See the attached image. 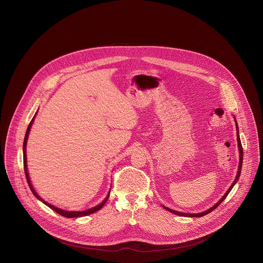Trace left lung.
<instances>
[{
	"mask_svg": "<svg viewBox=\"0 0 263 263\" xmlns=\"http://www.w3.org/2000/svg\"><path fill=\"white\" fill-rule=\"evenodd\" d=\"M234 117V120H235V124H236V130H237V141H238V148H239V166H238V172H237V176H236V178H235V180H234V182L232 183V185L230 186V188L227 190V192L223 194V196L214 204V205H212L211 208H210L209 210H204V211H202V212H199V213H186V212H181V211H177V210H170L168 208H166V206H164V205H161L164 210H167V211H170V212H172V213H174V214H177V215H181V216H187V217H200V216H203V215H206L208 213H210L211 212L212 210H215L224 199H226V197L228 196V194L231 192V190L233 189V187L235 186V184L238 182V180H239V178H240V175H241V170H242V163H243V148H242V144H241V139H240V135H239V128H238V123H237V120H236V118H235V116H233Z\"/></svg>",
	"mask_w": 263,
	"mask_h": 263,
	"instance_id": "1",
	"label": "left lung"
}]
</instances>
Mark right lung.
I'll return each mask as SVG.
<instances>
[{
  "label": "right lung",
  "mask_w": 263,
  "mask_h": 263,
  "mask_svg": "<svg viewBox=\"0 0 263 263\" xmlns=\"http://www.w3.org/2000/svg\"><path fill=\"white\" fill-rule=\"evenodd\" d=\"M37 111H39V109L36 110V112H35V115H34V117L32 118V120H31V122L29 123V125H28V127H27V130H26V133H25V137H24V141H23V163H24V172H25V176H26V180H27V183H28V186H29V188H30V190H31V192L33 193V195L40 200V201H42L44 204H46L47 206H49L50 209H52V210H54L57 213H59V214H61V215H63V216H65V217H68V218H73V217H81V216H86V215H88V214H91V213H93V212H96V211H98V210H101L104 205H105V202H106V200H107V198L109 197V192H110V188H109V190H108V193H107V195H106V197H105V199L100 203V204H98V205H96V206H93V208H91V209H89V210H82V211H73V210H62V209H59V208H57V206H54L53 204H51V203H49L48 201H46L45 199H43L39 194H37V192L35 191V189L33 188V186H32V184H31V181H30V178H29V174H28V168H27V158H26V144H27V139H28V135H29V132H30V129H31V127H32V124H33V122H34V119H35V116H36V114H37Z\"/></svg>",
  "instance_id": "add662e5"
}]
</instances>
